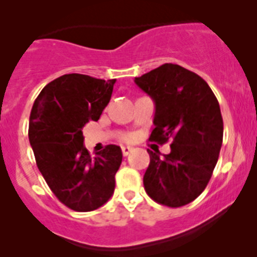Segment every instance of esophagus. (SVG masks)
Masks as SVG:
<instances>
[{"label": "esophagus", "instance_id": "34e87169", "mask_svg": "<svg viewBox=\"0 0 257 257\" xmlns=\"http://www.w3.org/2000/svg\"><path fill=\"white\" fill-rule=\"evenodd\" d=\"M131 151H133V148H131V147H122V154H123L124 157L128 156V154L131 153Z\"/></svg>", "mask_w": 257, "mask_h": 257}]
</instances>
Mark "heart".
I'll use <instances>...</instances> for the list:
<instances>
[{"instance_id":"obj_1","label":"heart","mask_w":257,"mask_h":257,"mask_svg":"<svg viewBox=\"0 0 257 257\" xmlns=\"http://www.w3.org/2000/svg\"><path fill=\"white\" fill-rule=\"evenodd\" d=\"M124 139H126V140H127V139H130V138H128V136H126V138H124Z\"/></svg>"}]
</instances>
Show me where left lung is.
<instances>
[{"mask_svg": "<svg viewBox=\"0 0 257 257\" xmlns=\"http://www.w3.org/2000/svg\"><path fill=\"white\" fill-rule=\"evenodd\" d=\"M135 83L156 105L149 140H172L163 157L148 149L145 192L160 205H188L207 187L219 160L224 133L219 101L202 77L171 63L135 77Z\"/></svg>", "mask_w": 257, "mask_h": 257, "instance_id": "1", "label": "left lung"}]
</instances>
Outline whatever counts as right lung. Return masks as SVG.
<instances>
[{
	"instance_id": "right-lung-1",
	"label": "right lung",
	"mask_w": 257,
	"mask_h": 257,
	"mask_svg": "<svg viewBox=\"0 0 257 257\" xmlns=\"http://www.w3.org/2000/svg\"><path fill=\"white\" fill-rule=\"evenodd\" d=\"M115 79L64 74L47 83L32 106L29 143L36 163L52 193L70 210L87 212L113 196L122 162L118 145L91 157L82 128L97 121L108 105Z\"/></svg>"
}]
</instances>
